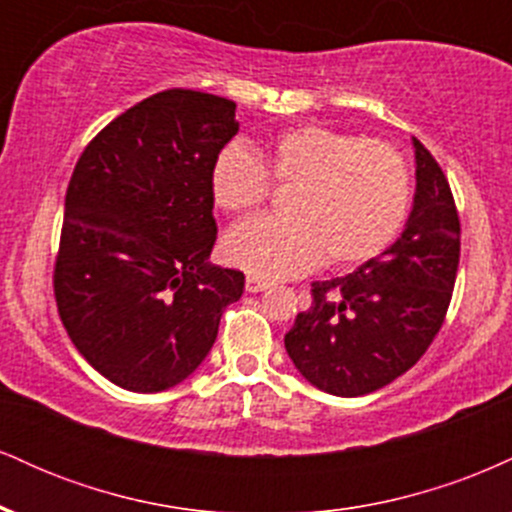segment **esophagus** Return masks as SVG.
Masks as SVG:
<instances>
[{
    "mask_svg": "<svg viewBox=\"0 0 512 512\" xmlns=\"http://www.w3.org/2000/svg\"><path fill=\"white\" fill-rule=\"evenodd\" d=\"M267 289H269V281L257 279V276H248V279H245V291H248V293H260V291H267Z\"/></svg>",
    "mask_w": 512,
    "mask_h": 512,
    "instance_id": "34e87169",
    "label": "esophagus"
}]
</instances>
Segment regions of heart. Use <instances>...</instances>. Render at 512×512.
Returning a JSON list of instances; mask_svg holds the SVG:
<instances>
[{
  "instance_id": "b5f03b06",
  "label": "heart",
  "mask_w": 512,
  "mask_h": 512,
  "mask_svg": "<svg viewBox=\"0 0 512 512\" xmlns=\"http://www.w3.org/2000/svg\"><path fill=\"white\" fill-rule=\"evenodd\" d=\"M269 180L293 187L286 219L243 221L221 240L223 260L262 281L293 279L322 262L366 264L395 243L409 216L402 154L332 127H289L255 149L223 146L211 166V197L223 211H250L267 199Z\"/></svg>"
}]
</instances>
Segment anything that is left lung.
I'll list each match as a JSON object with an SVG mask.
<instances>
[{
  "label": "left lung",
  "instance_id": "left-lung-1",
  "mask_svg": "<svg viewBox=\"0 0 512 512\" xmlns=\"http://www.w3.org/2000/svg\"><path fill=\"white\" fill-rule=\"evenodd\" d=\"M416 187L404 231L356 272L313 281V305L284 337L310 385L358 397L390 385L431 346L455 289L460 219L436 158L411 137Z\"/></svg>",
  "mask_w": 512,
  "mask_h": 512
}]
</instances>
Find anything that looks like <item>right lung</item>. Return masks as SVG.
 <instances>
[{
  "label": "right lung",
  "mask_w": 512,
  "mask_h": 512,
  "mask_svg": "<svg viewBox=\"0 0 512 512\" xmlns=\"http://www.w3.org/2000/svg\"><path fill=\"white\" fill-rule=\"evenodd\" d=\"M236 103L170 88L86 146L64 199L55 298L79 354L129 392H163L202 366L238 269L211 267V166L238 134Z\"/></svg>",
  "instance_id": "right-lung-1"
}]
</instances>
